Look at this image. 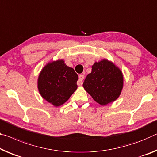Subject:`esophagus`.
<instances>
[{
  "label": "esophagus",
  "instance_id": "1",
  "mask_svg": "<svg viewBox=\"0 0 157 157\" xmlns=\"http://www.w3.org/2000/svg\"><path fill=\"white\" fill-rule=\"evenodd\" d=\"M84 79V75H79V79L77 82V84H78V85L79 86H81L83 84V79Z\"/></svg>",
  "mask_w": 157,
  "mask_h": 157
}]
</instances>
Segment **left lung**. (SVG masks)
I'll return each mask as SVG.
<instances>
[{
	"mask_svg": "<svg viewBox=\"0 0 157 157\" xmlns=\"http://www.w3.org/2000/svg\"><path fill=\"white\" fill-rule=\"evenodd\" d=\"M83 86L94 101L105 105L116 100L123 88V75L114 63L103 59L92 66Z\"/></svg>",
	"mask_w": 157,
	"mask_h": 157,
	"instance_id": "obj_1",
	"label": "left lung"
}]
</instances>
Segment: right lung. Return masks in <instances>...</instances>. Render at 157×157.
Returning <instances> with one entry per match:
<instances>
[{
  "label": "right lung",
  "mask_w": 157,
  "mask_h": 157,
  "mask_svg": "<svg viewBox=\"0 0 157 157\" xmlns=\"http://www.w3.org/2000/svg\"><path fill=\"white\" fill-rule=\"evenodd\" d=\"M78 74L63 60L53 61L47 63L40 73L38 90L44 100L56 107L60 106L78 88Z\"/></svg>",
  "instance_id": "add662e5"
}]
</instances>
